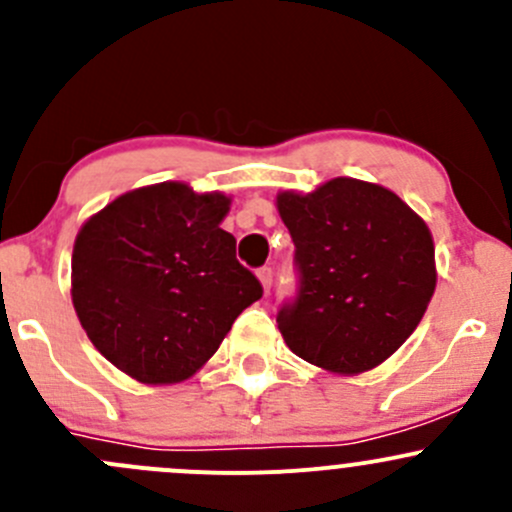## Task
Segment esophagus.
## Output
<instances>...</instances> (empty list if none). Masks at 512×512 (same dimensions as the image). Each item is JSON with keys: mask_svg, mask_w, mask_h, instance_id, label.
Returning <instances> with one entry per match:
<instances>
[{"mask_svg": "<svg viewBox=\"0 0 512 512\" xmlns=\"http://www.w3.org/2000/svg\"><path fill=\"white\" fill-rule=\"evenodd\" d=\"M257 277H260V282H262V287H265V292H270V287H272V267H260V270H257Z\"/></svg>", "mask_w": 512, "mask_h": 512, "instance_id": "1", "label": "esophagus"}]
</instances>
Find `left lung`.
Here are the masks:
<instances>
[{"mask_svg":"<svg viewBox=\"0 0 512 512\" xmlns=\"http://www.w3.org/2000/svg\"><path fill=\"white\" fill-rule=\"evenodd\" d=\"M294 242L297 297L277 327L287 347L334 374H361L414 334L436 289L433 237L391 190L334 178L277 195Z\"/></svg>","mask_w":512,"mask_h":512,"instance_id":"8db88e82","label":"left lung"}]
</instances>
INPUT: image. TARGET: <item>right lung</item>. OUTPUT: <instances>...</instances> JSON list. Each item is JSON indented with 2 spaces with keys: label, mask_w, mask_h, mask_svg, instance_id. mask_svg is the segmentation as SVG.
<instances>
[{
  "label": "right lung",
  "mask_w": 512,
  "mask_h": 512,
  "mask_svg": "<svg viewBox=\"0 0 512 512\" xmlns=\"http://www.w3.org/2000/svg\"><path fill=\"white\" fill-rule=\"evenodd\" d=\"M227 210L223 193L158 183L108 203L76 235L71 299L81 327L141 384L193 376L262 297L220 227Z\"/></svg>",
  "instance_id": "obj_1"
}]
</instances>
